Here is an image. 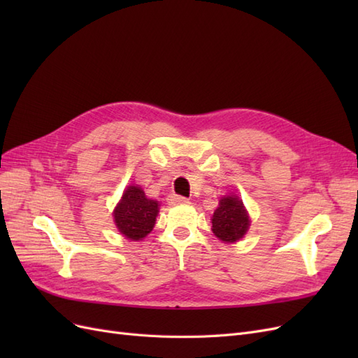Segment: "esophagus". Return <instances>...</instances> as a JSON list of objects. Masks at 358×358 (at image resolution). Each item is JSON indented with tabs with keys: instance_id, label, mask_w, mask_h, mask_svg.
Returning <instances> with one entry per match:
<instances>
[{
	"instance_id": "1",
	"label": "esophagus",
	"mask_w": 358,
	"mask_h": 358,
	"mask_svg": "<svg viewBox=\"0 0 358 358\" xmlns=\"http://www.w3.org/2000/svg\"><path fill=\"white\" fill-rule=\"evenodd\" d=\"M169 203L173 204V206H176V204H187V203H188V199L182 197V196H175V194H173V196L169 197Z\"/></svg>"
}]
</instances>
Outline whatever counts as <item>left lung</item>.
<instances>
[{
  "mask_svg": "<svg viewBox=\"0 0 358 358\" xmlns=\"http://www.w3.org/2000/svg\"><path fill=\"white\" fill-rule=\"evenodd\" d=\"M249 225H251V220H249L243 201L233 194L224 196L212 215L213 234L225 243H234L246 234Z\"/></svg>",
  "mask_w": 358,
  "mask_h": 358,
  "instance_id": "left-lung-1",
  "label": "left lung"
}]
</instances>
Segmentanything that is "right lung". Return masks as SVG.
<instances>
[{
	"label": "right lung",
	"mask_w": 358,
	"mask_h": 358,
	"mask_svg": "<svg viewBox=\"0 0 358 358\" xmlns=\"http://www.w3.org/2000/svg\"><path fill=\"white\" fill-rule=\"evenodd\" d=\"M159 203L148 199L145 191L138 185H129L116 204L113 218L117 230L129 241H142L152 231Z\"/></svg>",
	"instance_id": "1"
}]
</instances>
